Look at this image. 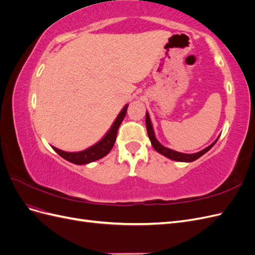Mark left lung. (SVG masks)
<instances>
[{
    "label": "left lung",
    "mask_w": 255,
    "mask_h": 255,
    "mask_svg": "<svg viewBox=\"0 0 255 255\" xmlns=\"http://www.w3.org/2000/svg\"><path fill=\"white\" fill-rule=\"evenodd\" d=\"M145 126H146V132H148V136L151 140L152 146L154 149H155L158 153H160L161 155H164L168 158H170L172 160H176V161H185V163H190V161H194L196 159H198L199 157H201L203 154H205L208 150L212 149V146L217 142L218 138L216 139L212 144H210L208 146H206L205 149L201 150L200 152L197 153H192V154H187V153H182V152H177L174 150H171L167 148V146L161 144L155 137V133H154V129H153V126H152V122L150 119V116L149 113L146 112L145 113Z\"/></svg>",
    "instance_id": "obj_1"
}]
</instances>
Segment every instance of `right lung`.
Instances as JSON below:
<instances>
[{
    "label": "right lung",
    "mask_w": 255,
    "mask_h": 255,
    "mask_svg": "<svg viewBox=\"0 0 255 255\" xmlns=\"http://www.w3.org/2000/svg\"><path fill=\"white\" fill-rule=\"evenodd\" d=\"M128 106V104H127L125 107H123L122 111L117 116V118L115 119L111 128L109 129V132L105 134V136L102 138V139L98 141L97 143H95L94 145L89 146L88 149L80 151V152H66L55 148V146H52L53 150L57 154H59L61 157L75 165H86L106 156L107 154L111 152V150L113 149V146L115 144L118 128L121 125V122L126 117Z\"/></svg>",
    "instance_id": "1"
}]
</instances>
